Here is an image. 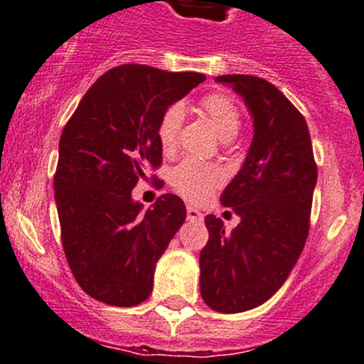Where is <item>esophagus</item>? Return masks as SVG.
<instances>
[{"mask_svg": "<svg viewBox=\"0 0 364 364\" xmlns=\"http://www.w3.org/2000/svg\"><path fill=\"white\" fill-rule=\"evenodd\" d=\"M187 220H191V223H201L203 220V213L193 207H187Z\"/></svg>", "mask_w": 364, "mask_h": 364, "instance_id": "1", "label": "esophagus"}]
</instances>
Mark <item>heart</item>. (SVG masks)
<instances>
[{"label": "heart", "mask_w": 364, "mask_h": 364, "mask_svg": "<svg viewBox=\"0 0 364 364\" xmlns=\"http://www.w3.org/2000/svg\"><path fill=\"white\" fill-rule=\"evenodd\" d=\"M200 110L223 140H233L240 133L242 114H240L237 103L230 96L219 95V92L205 96L200 101ZM182 121L183 107L181 103L168 107L161 115L159 122H157V141L164 154L170 156L177 151ZM223 182L224 173L217 164L203 163V161L193 159V157L181 161L170 173L171 187L186 200L196 201V203L207 200L210 193Z\"/></svg>", "instance_id": "heart-1"}]
</instances>
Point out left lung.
Masks as SVG:
<instances>
[{
	"label": "left lung",
	"instance_id": "1",
	"mask_svg": "<svg viewBox=\"0 0 364 364\" xmlns=\"http://www.w3.org/2000/svg\"><path fill=\"white\" fill-rule=\"evenodd\" d=\"M245 101L254 136L242 168L220 201L240 217L233 231L205 217L208 242L200 252V291L215 312L238 314L268 301L294 268L310 226L317 164L309 126L268 80L220 75Z\"/></svg>",
	"mask_w": 364,
	"mask_h": 364
}]
</instances>
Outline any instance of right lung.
I'll list each match as a JSON object with an SVG mask.
<instances>
[{
    "mask_svg": "<svg viewBox=\"0 0 364 364\" xmlns=\"http://www.w3.org/2000/svg\"><path fill=\"white\" fill-rule=\"evenodd\" d=\"M205 78L115 66L89 87L63 129L54 175L63 249L78 286L98 301L134 306L152 293L156 263L186 220V207L163 194L141 213L131 191L163 161V112Z\"/></svg>",
    "mask_w": 364,
    "mask_h": 364,
    "instance_id": "1",
    "label": "right lung"
}]
</instances>
